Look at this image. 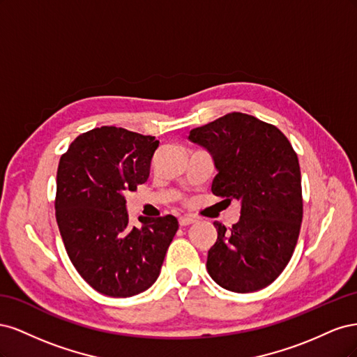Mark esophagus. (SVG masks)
Here are the masks:
<instances>
[{
  "label": "esophagus",
  "instance_id": "obj_1",
  "mask_svg": "<svg viewBox=\"0 0 357 357\" xmlns=\"http://www.w3.org/2000/svg\"><path fill=\"white\" fill-rule=\"evenodd\" d=\"M195 222H197V219L192 218V215H181V218L178 219V223L181 226H188V225H192V223H195Z\"/></svg>",
  "mask_w": 357,
  "mask_h": 357
}]
</instances>
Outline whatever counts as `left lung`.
<instances>
[{"instance_id": "obj_1", "label": "left lung", "mask_w": 357, "mask_h": 357, "mask_svg": "<svg viewBox=\"0 0 357 357\" xmlns=\"http://www.w3.org/2000/svg\"><path fill=\"white\" fill-rule=\"evenodd\" d=\"M189 139L213 155L219 171L213 195L241 202V218L232 228L214 222L218 240L208 250V274L238 294L266 287L289 264L301 231L296 152L277 126L238 112L192 129Z\"/></svg>"}]
</instances>
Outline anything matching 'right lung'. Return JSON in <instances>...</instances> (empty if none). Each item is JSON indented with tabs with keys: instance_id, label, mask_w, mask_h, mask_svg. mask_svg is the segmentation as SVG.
<instances>
[{
	"instance_id": "add662e5",
	"label": "right lung",
	"mask_w": 357,
	"mask_h": 357,
	"mask_svg": "<svg viewBox=\"0 0 357 357\" xmlns=\"http://www.w3.org/2000/svg\"><path fill=\"white\" fill-rule=\"evenodd\" d=\"M159 147L152 135L101 126L79 135L59 159L55 215L70 261L107 296L144 291L159 275L178 229L174 215L129 223L125 193L147 181Z\"/></svg>"
}]
</instances>
